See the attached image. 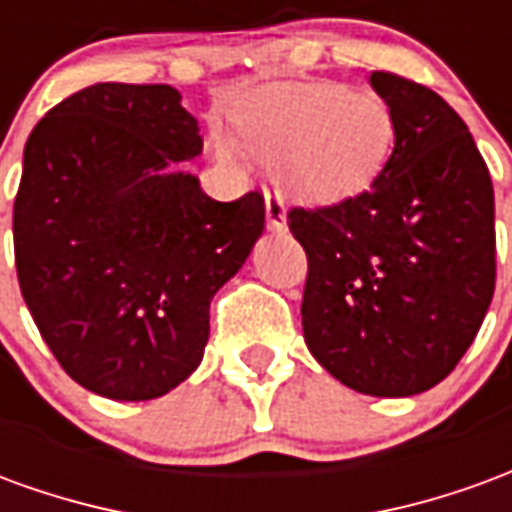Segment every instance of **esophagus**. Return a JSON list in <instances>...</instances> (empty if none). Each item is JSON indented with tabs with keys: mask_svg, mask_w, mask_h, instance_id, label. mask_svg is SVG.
I'll return each instance as SVG.
<instances>
[{
	"mask_svg": "<svg viewBox=\"0 0 512 512\" xmlns=\"http://www.w3.org/2000/svg\"><path fill=\"white\" fill-rule=\"evenodd\" d=\"M266 219L271 233H282L288 227V205L279 191H266Z\"/></svg>",
	"mask_w": 512,
	"mask_h": 512,
	"instance_id": "esophagus-1",
	"label": "esophagus"
}]
</instances>
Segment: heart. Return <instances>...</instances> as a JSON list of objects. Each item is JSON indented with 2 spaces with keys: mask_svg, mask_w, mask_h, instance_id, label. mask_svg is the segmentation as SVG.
Here are the masks:
<instances>
[{
  "mask_svg": "<svg viewBox=\"0 0 512 512\" xmlns=\"http://www.w3.org/2000/svg\"><path fill=\"white\" fill-rule=\"evenodd\" d=\"M246 147L279 161L290 189L307 200H345L376 178L392 139L386 104L343 84H271L238 115ZM324 136L321 137L320 134ZM216 158L238 161L230 139H213Z\"/></svg>",
  "mask_w": 512,
  "mask_h": 512,
  "instance_id": "b5f03b06",
  "label": "heart"
}]
</instances>
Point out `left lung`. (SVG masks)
<instances>
[{"label":"left lung","instance_id":"1","mask_svg":"<svg viewBox=\"0 0 512 512\" xmlns=\"http://www.w3.org/2000/svg\"><path fill=\"white\" fill-rule=\"evenodd\" d=\"M395 150L373 186L332 208H293L310 257L301 326L340 384L411 397L450 376L496 282L494 186L458 112L395 73H370Z\"/></svg>","mask_w":512,"mask_h":512}]
</instances>
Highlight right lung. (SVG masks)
<instances>
[{"label":"right lung","mask_w":512,"mask_h":512,"mask_svg":"<svg viewBox=\"0 0 512 512\" xmlns=\"http://www.w3.org/2000/svg\"><path fill=\"white\" fill-rule=\"evenodd\" d=\"M197 117L169 84L98 82L32 128L13 205L21 296L62 370L153 400L200 367L211 299L266 227L252 191L216 202L180 161Z\"/></svg>","instance_id":"obj_1"}]
</instances>
